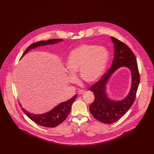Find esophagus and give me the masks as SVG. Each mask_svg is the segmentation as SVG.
Wrapping results in <instances>:
<instances>
[{"mask_svg": "<svg viewBox=\"0 0 154 154\" xmlns=\"http://www.w3.org/2000/svg\"><path fill=\"white\" fill-rule=\"evenodd\" d=\"M85 93V90H79L78 91V94H79V95H81V94H83V93Z\"/></svg>", "mask_w": 154, "mask_h": 154, "instance_id": "obj_1", "label": "esophagus"}]
</instances>
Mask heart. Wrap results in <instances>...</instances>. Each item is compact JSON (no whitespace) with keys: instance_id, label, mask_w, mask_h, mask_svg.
<instances>
[{"instance_id":"heart-1","label":"heart","mask_w":154,"mask_h":154,"mask_svg":"<svg viewBox=\"0 0 154 154\" xmlns=\"http://www.w3.org/2000/svg\"><path fill=\"white\" fill-rule=\"evenodd\" d=\"M109 58V53L104 47L88 44L79 46L70 52L66 63L71 72L69 81L74 82V74L79 72L83 81L90 83L97 82L103 75Z\"/></svg>"}]
</instances>
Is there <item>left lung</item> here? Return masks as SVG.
Returning <instances> with one entry per match:
<instances>
[{
  "label": "left lung",
  "mask_w": 154,
  "mask_h": 154,
  "mask_svg": "<svg viewBox=\"0 0 154 154\" xmlns=\"http://www.w3.org/2000/svg\"><path fill=\"white\" fill-rule=\"evenodd\" d=\"M111 39L115 48L112 64L101 79L90 88V90L94 95V100L90 105V111L95 119L105 124H112L126 113L134 102L140 80L134 52L122 41L112 36ZM121 67H126L130 69L132 85L128 96L121 101H115L107 96L106 86L111 75Z\"/></svg>",
  "instance_id": "left-lung-1"
}]
</instances>
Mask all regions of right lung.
<instances>
[{
	"label": "right lung",
	"mask_w": 154,
	"mask_h": 154,
	"mask_svg": "<svg viewBox=\"0 0 154 154\" xmlns=\"http://www.w3.org/2000/svg\"><path fill=\"white\" fill-rule=\"evenodd\" d=\"M62 41V39H52L47 41H41L33 43L27 48L21 58H23L31 49L41 46L54 45V44L58 43ZM76 98L77 95H74L71 99L68 100L67 101L61 102L55 106L51 111L40 115H35L28 112L23 108L21 109L24 113L36 124L45 127H55L62 123L67 118L70 113L72 104ZM19 104L20 106H22L20 103Z\"/></svg>",
	"instance_id": "obj_1"
}]
</instances>
